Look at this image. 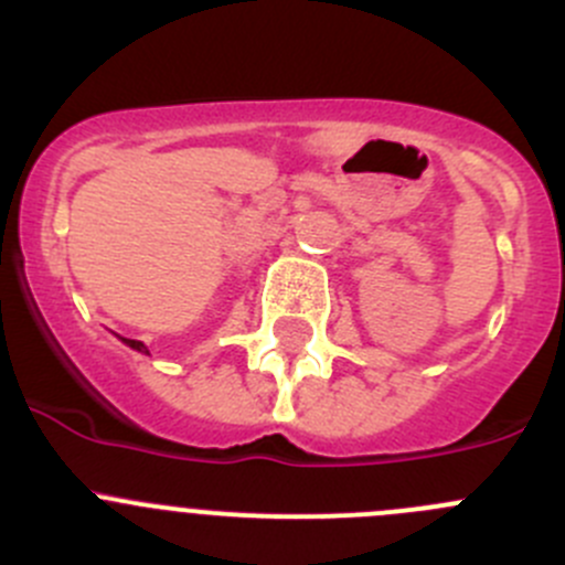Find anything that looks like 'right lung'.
Masks as SVG:
<instances>
[{"instance_id": "right-lung-1", "label": "right lung", "mask_w": 565, "mask_h": 565, "mask_svg": "<svg viewBox=\"0 0 565 565\" xmlns=\"http://www.w3.org/2000/svg\"><path fill=\"white\" fill-rule=\"evenodd\" d=\"M125 344L130 347V350H136V352H145V355H150V350H147L145 344H141V341H136V339H122Z\"/></svg>"}]
</instances>
